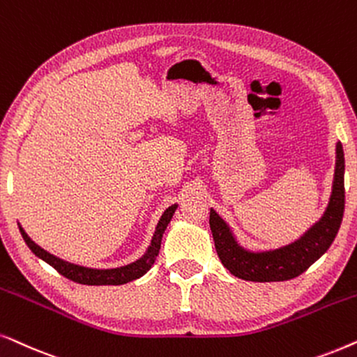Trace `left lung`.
<instances>
[{
    "instance_id": "8db88e82",
    "label": "left lung",
    "mask_w": 357,
    "mask_h": 357,
    "mask_svg": "<svg viewBox=\"0 0 357 357\" xmlns=\"http://www.w3.org/2000/svg\"><path fill=\"white\" fill-rule=\"evenodd\" d=\"M344 212V153L341 142L336 144V166L331 197L323 217L308 228L301 238L282 248L261 251L245 250L231 234L230 227L211 208V230L222 264L235 278L253 282H279L297 278L321 255L326 253L338 234Z\"/></svg>"
}]
</instances>
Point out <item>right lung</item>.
<instances>
[{
	"mask_svg": "<svg viewBox=\"0 0 357 357\" xmlns=\"http://www.w3.org/2000/svg\"><path fill=\"white\" fill-rule=\"evenodd\" d=\"M176 208H178V204H174V206L166 208L163 215H161L146 253L142 256L140 259H137L135 263L121 266V268H116V269H91V268H84V266L68 263V261L56 258V256L50 255L49 251L40 248L39 245H36L34 241L29 238V235L24 231V228L21 225H19V231H21L26 245L29 246L31 251L37 256V258L44 259L47 264H50L52 268L59 271L61 275H65V278L70 279V281L84 284V286H121V284H127L142 278V275H144L146 271L153 266L156 256L160 253L161 238H163L166 227H168L171 218H173V213Z\"/></svg>",
	"mask_w": 357,
	"mask_h": 357,
	"instance_id": "right-lung-1",
	"label": "right lung"
}]
</instances>
